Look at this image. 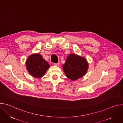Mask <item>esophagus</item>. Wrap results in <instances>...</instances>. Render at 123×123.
<instances>
[{"instance_id": "esophagus-1", "label": "esophagus", "mask_w": 123, "mask_h": 123, "mask_svg": "<svg viewBox=\"0 0 123 123\" xmlns=\"http://www.w3.org/2000/svg\"><path fill=\"white\" fill-rule=\"evenodd\" d=\"M54 65L55 66H59L60 65V63H54Z\"/></svg>"}]
</instances>
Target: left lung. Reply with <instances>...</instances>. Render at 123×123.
Listing matches in <instances>:
<instances>
[{
	"instance_id": "obj_1",
	"label": "left lung",
	"mask_w": 123,
	"mask_h": 123,
	"mask_svg": "<svg viewBox=\"0 0 123 123\" xmlns=\"http://www.w3.org/2000/svg\"><path fill=\"white\" fill-rule=\"evenodd\" d=\"M86 59L76 54H70L63 66L66 76L72 81L82 77L88 70L89 65Z\"/></svg>"
}]
</instances>
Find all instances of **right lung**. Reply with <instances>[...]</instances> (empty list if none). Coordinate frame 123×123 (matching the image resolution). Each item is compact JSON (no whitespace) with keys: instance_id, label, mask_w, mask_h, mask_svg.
<instances>
[{"instance_id":"add662e5","label":"right lung","mask_w":123,"mask_h":123,"mask_svg":"<svg viewBox=\"0 0 123 123\" xmlns=\"http://www.w3.org/2000/svg\"><path fill=\"white\" fill-rule=\"evenodd\" d=\"M26 66L29 74L37 78L43 77L50 67L39 54L30 55L26 60Z\"/></svg>"}]
</instances>
